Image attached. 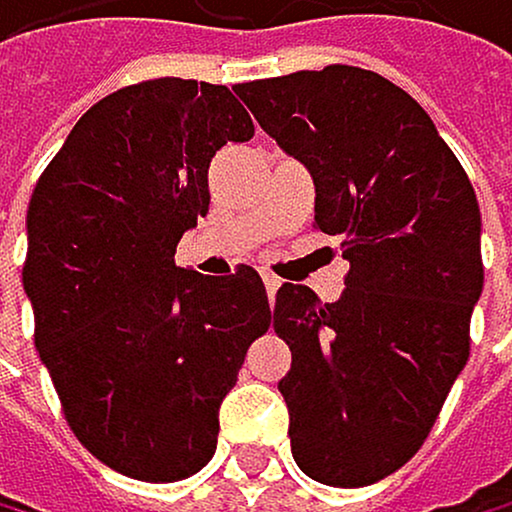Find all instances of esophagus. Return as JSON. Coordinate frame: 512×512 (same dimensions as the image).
<instances>
[{
    "mask_svg": "<svg viewBox=\"0 0 512 512\" xmlns=\"http://www.w3.org/2000/svg\"><path fill=\"white\" fill-rule=\"evenodd\" d=\"M262 282H266V291H269V298L275 295L278 288H282V278L272 275V272H262Z\"/></svg>",
    "mask_w": 512,
    "mask_h": 512,
    "instance_id": "1",
    "label": "esophagus"
}]
</instances>
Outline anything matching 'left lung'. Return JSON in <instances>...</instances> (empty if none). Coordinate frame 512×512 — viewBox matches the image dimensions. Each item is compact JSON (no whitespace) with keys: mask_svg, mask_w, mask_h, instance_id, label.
<instances>
[{"mask_svg":"<svg viewBox=\"0 0 512 512\" xmlns=\"http://www.w3.org/2000/svg\"><path fill=\"white\" fill-rule=\"evenodd\" d=\"M237 95L311 169L314 227L349 259L336 304L291 282L275 295L291 452L320 484H375L417 455L468 362L484 288L475 189L417 99L372 70L333 63Z\"/></svg>","mask_w":512,"mask_h":512,"instance_id":"8db88e82","label":"left lung"}]
</instances>
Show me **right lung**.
<instances>
[{
  "instance_id": "obj_1",
  "label": "right lung",
  "mask_w": 512,
  "mask_h": 512,
  "mask_svg": "<svg viewBox=\"0 0 512 512\" xmlns=\"http://www.w3.org/2000/svg\"><path fill=\"white\" fill-rule=\"evenodd\" d=\"M253 134L227 86L134 82L76 121L31 192L34 346L76 439L127 478L182 481L211 462L217 407L272 323L253 266H176L208 211L211 156Z\"/></svg>"
}]
</instances>
